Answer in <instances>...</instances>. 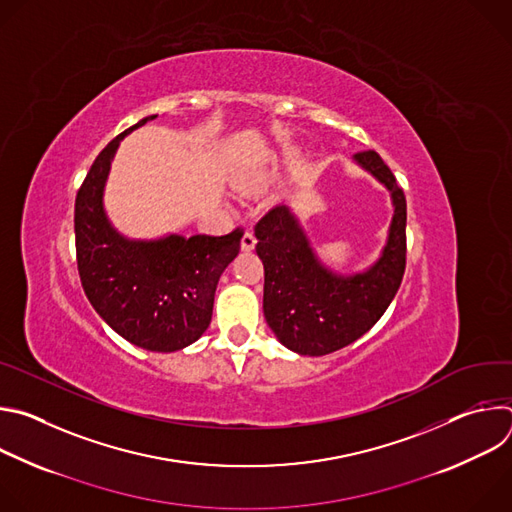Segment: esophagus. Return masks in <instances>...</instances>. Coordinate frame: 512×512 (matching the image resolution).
Returning a JSON list of instances; mask_svg holds the SVG:
<instances>
[{
    "label": "esophagus",
    "mask_w": 512,
    "mask_h": 512,
    "mask_svg": "<svg viewBox=\"0 0 512 512\" xmlns=\"http://www.w3.org/2000/svg\"><path fill=\"white\" fill-rule=\"evenodd\" d=\"M255 245H257V239H255L253 231H245V235L241 239V249L243 251H251V249H255Z\"/></svg>",
    "instance_id": "34e87169"
}]
</instances>
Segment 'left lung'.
Returning a JSON list of instances; mask_svg holds the SVG:
<instances>
[{
	"instance_id": "obj_1",
	"label": "left lung",
	"mask_w": 512,
	"mask_h": 512,
	"mask_svg": "<svg viewBox=\"0 0 512 512\" xmlns=\"http://www.w3.org/2000/svg\"><path fill=\"white\" fill-rule=\"evenodd\" d=\"M352 160L389 190L393 202L387 241L373 265L356 273L326 267L285 204L271 208L255 227V251L265 267V320L285 348L302 356L330 354L367 334L393 302L405 273V194L377 152H360Z\"/></svg>"
}]
</instances>
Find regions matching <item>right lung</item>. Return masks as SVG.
<instances>
[{
  "label": "right lung",
  "mask_w": 512,
  "mask_h": 512,
  "mask_svg": "<svg viewBox=\"0 0 512 512\" xmlns=\"http://www.w3.org/2000/svg\"><path fill=\"white\" fill-rule=\"evenodd\" d=\"M156 117L125 129L93 162L75 202L77 263L91 306L121 338L176 352L206 332L218 279L239 255L243 231L129 239L113 227L103 204L111 162L121 139Z\"/></svg>",
  "instance_id": "right-lung-1"
}]
</instances>
